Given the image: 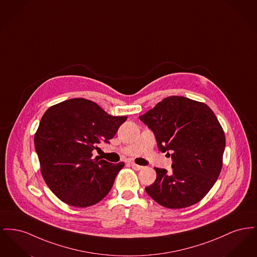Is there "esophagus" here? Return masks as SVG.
I'll return each mask as SVG.
<instances>
[{"instance_id": "1", "label": "esophagus", "mask_w": 257, "mask_h": 257, "mask_svg": "<svg viewBox=\"0 0 257 257\" xmlns=\"http://www.w3.org/2000/svg\"><path fill=\"white\" fill-rule=\"evenodd\" d=\"M131 167L134 169L135 171H140V170H142L144 167H142V166H140V165H137V164H135V163H132L131 164Z\"/></svg>"}]
</instances>
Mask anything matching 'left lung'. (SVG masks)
I'll return each mask as SVG.
<instances>
[{"mask_svg": "<svg viewBox=\"0 0 257 257\" xmlns=\"http://www.w3.org/2000/svg\"><path fill=\"white\" fill-rule=\"evenodd\" d=\"M154 133L158 148L171 155V171L154 168L156 180L146 188L160 205L189 207L207 195L220 175L225 137L206 104L183 96L163 99L139 116Z\"/></svg>", "mask_w": 257, "mask_h": 257, "instance_id": "8db88e82", "label": "left lung"}]
</instances>
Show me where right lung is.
<instances>
[{
	"label": "right lung",
	"mask_w": 257,
	"mask_h": 257,
	"mask_svg": "<svg viewBox=\"0 0 257 257\" xmlns=\"http://www.w3.org/2000/svg\"><path fill=\"white\" fill-rule=\"evenodd\" d=\"M126 119L84 98L63 101L45 111L35 147L43 179L61 201L88 207L109 194L124 163L93 159L92 151L102 142L109 143Z\"/></svg>",
	"instance_id": "add662e5"
}]
</instances>
